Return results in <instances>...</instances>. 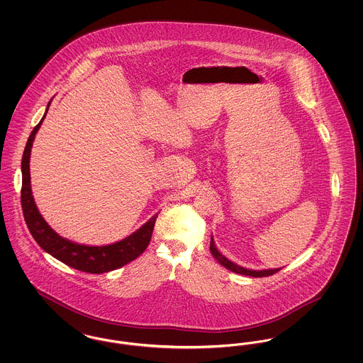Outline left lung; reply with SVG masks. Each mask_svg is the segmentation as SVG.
I'll return each mask as SVG.
<instances>
[{
    "instance_id": "obj_1",
    "label": "left lung",
    "mask_w": 363,
    "mask_h": 363,
    "mask_svg": "<svg viewBox=\"0 0 363 363\" xmlns=\"http://www.w3.org/2000/svg\"><path fill=\"white\" fill-rule=\"evenodd\" d=\"M209 250H211L212 256H213L215 259H218V262H219L220 265H223V267L227 268V269H230V271H233V272H235V274H240V275H246V277H271V275H274V274H277V272L280 271V268H277V269H262V271H252V269L242 268L240 265L234 264L233 261L225 259L223 255H220V253H219V250L216 249L215 242H213L212 238H211V246H209Z\"/></svg>"
}]
</instances>
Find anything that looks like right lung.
Instances as JSON below:
<instances>
[{
	"label": "right lung",
	"mask_w": 363,
	"mask_h": 363,
	"mask_svg": "<svg viewBox=\"0 0 363 363\" xmlns=\"http://www.w3.org/2000/svg\"><path fill=\"white\" fill-rule=\"evenodd\" d=\"M49 106L50 102L48 104L45 116L48 114ZM43 118L31 132L23 154V159H21V174H23L21 208H23L24 220L35 241L38 242V245L45 252L52 255V257L60 259L61 262L69 265L74 269H79L86 274H104L108 271H114L117 268H121L125 264L138 259V256L147 249L148 243L151 241L157 215L152 216L145 225H141L132 235L126 237L122 241L106 245V246H86V245H79V243L68 241L60 237L42 218L35 204L33 190H31L30 156H31L35 135L40 128Z\"/></svg>",
	"instance_id": "1"
}]
</instances>
